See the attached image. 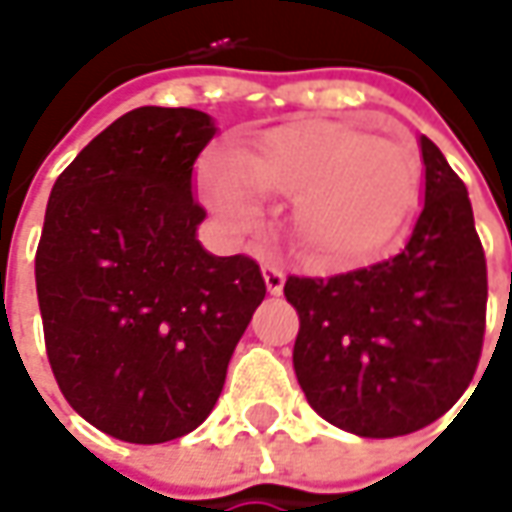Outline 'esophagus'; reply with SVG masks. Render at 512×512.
Instances as JSON below:
<instances>
[{
	"mask_svg": "<svg viewBox=\"0 0 512 512\" xmlns=\"http://www.w3.org/2000/svg\"><path fill=\"white\" fill-rule=\"evenodd\" d=\"M263 280H266L268 293H274V296H277V293H282V285H285V271L277 266H271V263H266V266H263Z\"/></svg>",
	"mask_w": 512,
	"mask_h": 512,
	"instance_id": "1",
	"label": "esophagus"
}]
</instances>
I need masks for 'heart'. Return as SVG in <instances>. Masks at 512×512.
<instances>
[{"mask_svg": "<svg viewBox=\"0 0 512 512\" xmlns=\"http://www.w3.org/2000/svg\"><path fill=\"white\" fill-rule=\"evenodd\" d=\"M421 169L405 146L341 121H296L271 130L238 169L213 163L205 194L235 232L263 221L257 194L296 196L291 235L321 268L382 255L418 202Z\"/></svg>", "mask_w": 512, "mask_h": 512, "instance_id": "1", "label": "heart"}]
</instances>
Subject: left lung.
<instances>
[{
  "instance_id": "8db88e82",
  "label": "left lung",
  "mask_w": 512,
  "mask_h": 512,
  "mask_svg": "<svg viewBox=\"0 0 512 512\" xmlns=\"http://www.w3.org/2000/svg\"><path fill=\"white\" fill-rule=\"evenodd\" d=\"M424 207L399 255L324 277H288L299 313L296 380L318 416L363 438L441 418L482 355L488 268L468 191L421 138Z\"/></svg>"
}]
</instances>
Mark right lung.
<instances>
[{
	"instance_id": "right-lung-1",
	"label": "right lung",
	"mask_w": 512,
	"mask_h": 512,
	"mask_svg": "<svg viewBox=\"0 0 512 512\" xmlns=\"http://www.w3.org/2000/svg\"><path fill=\"white\" fill-rule=\"evenodd\" d=\"M213 135L202 110L135 107L49 194L35 252L46 357L66 402L119 441L196 430L266 296L252 257L196 241L191 177Z\"/></svg>"
}]
</instances>
